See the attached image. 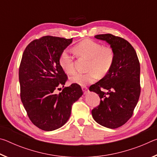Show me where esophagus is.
Segmentation results:
<instances>
[{
	"label": "esophagus",
	"instance_id": "34e87169",
	"mask_svg": "<svg viewBox=\"0 0 157 157\" xmlns=\"http://www.w3.org/2000/svg\"><path fill=\"white\" fill-rule=\"evenodd\" d=\"M82 91H83L84 94H88V93H89V89H88V88H87V87H86V86L82 87Z\"/></svg>",
	"mask_w": 157,
	"mask_h": 157
}]
</instances>
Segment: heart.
Instances as JSON below:
<instances>
[{
  "mask_svg": "<svg viewBox=\"0 0 157 157\" xmlns=\"http://www.w3.org/2000/svg\"><path fill=\"white\" fill-rule=\"evenodd\" d=\"M74 50L79 56L89 60L88 70L86 73H77L70 78L71 83L80 86L94 82L98 78V74L105 75L109 70L113 62V52L110 47L102 46L94 41L86 39L74 47ZM59 64L66 73L72 74L75 72L73 57L70 50H64L61 54Z\"/></svg>",
  "mask_w": 157,
  "mask_h": 157,
  "instance_id": "heart-1",
  "label": "heart"
}]
</instances>
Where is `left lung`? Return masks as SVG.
Here are the masks:
<instances>
[{"instance_id":"obj_1","label":"left lung","mask_w":157,"mask_h":157,"mask_svg":"<svg viewBox=\"0 0 157 157\" xmlns=\"http://www.w3.org/2000/svg\"><path fill=\"white\" fill-rule=\"evenodd\" d=\"M95 38L109 44L114 57L107 75L89 88L101 99L99 106L92 110V116L100 125L116 129L128 121L139 101V61L134 48L125 39L111 34H98Z\"/></svg>"}]
</instances>
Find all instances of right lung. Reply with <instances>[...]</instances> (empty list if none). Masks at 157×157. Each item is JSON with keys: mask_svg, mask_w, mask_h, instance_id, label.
I'll return each mask as SVG.
<instances>
[{"mask_svg": "<svg viewBox=\"0 0 157 157\" xmlns=\"http://www.w3.org/2000/svg\"><path fill=\"white\" fill-rule=\"evenodd\" d=\"M72 41L73 38L46 36L32 41L23 52L18 72L21 99L32 123L44 131L62 127L73 104L83 94L77 84L58 95L54 92L67 80L59 58Z\"/></svg>", "mask_w": 157, "mask_h": 157, "instance_id": "obj_1", "label": "right lung"}]
</instances>
